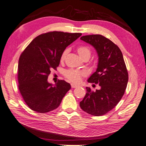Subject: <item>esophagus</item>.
Returning <instances> with one entry per match:
<instances>
[{
    "label": "esophagus",
    "mask_w": 146,
    "mask_h": 146,
    "mask_svg": "<svg viewBox=\"0 0 146 146\" xmlns=\"http://www.w3.org/2000/svg\"><path fill=\"white\" fill-rule=\"evenodd\" d=\"M71 88H76L77 86H78V85L74 84V83H71Z\"/></svg>",
    "instance_id": "34e87169"
}]
</instances>
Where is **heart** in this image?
Returning a JSON list of instances; mask_svg holds the SVG:
<instances>
[{
	"label": "heart",
	"instance_id": "heart-1",
	"mask_svg": "<svg viewBox=\"0 0 146 146\" xmlns=\"http://www.w3.org/2000/svg\"><path fill=\"white\" fill-rule=\"evenodd\" d=\"M77 52L80 56V57L84 59H88L91 56V49L88 46H80L77 48ZM68 52V49H65L62 52L60 60L63 61ZM63 75L68 80L74 83L80 82L82 79V77L85 75L84 71L75 69H69L63 71Z\"/></svg>",
	"mask_w": 146,
	"mask_h": 146
}]
</instances>
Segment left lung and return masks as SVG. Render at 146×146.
Instances as JSON below:
<instances>
[{"label": "left lung", "mask_w": 146, "mask_h": 146, "mask_svg": "<svg viewBox=\"0 0 146 146\" xmlns=\"http://www.w3.org/2000/svg\"><path fill=\"white\" fill-rule=\"evenodd\" d=\"M80 39L94 46L98 56L97 69L88 80L100 86L86 94L80 102L82 109L92 115L101 116L116 106L127 85L129 75L120 48L109 39L100 35L83 36Z\"/></svg>", "instance_id": "left-lung-1"}]
</instances>
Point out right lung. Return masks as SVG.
<instances>
[{"label": "right lung", "mask_w": 146, "mask_h": 146, "mask_svg": "<svg viewBox=\"0 0 146 146\" xmlns=\"http://www.w3.org/2000/svg\"><path fill=\"white\" fill-rule=\"evenodd\" d=\"M82 33L52 31L34 39L22 52L18 63V87L31 109L45 113L57 108L71 88L70 83L58 80L48 82L51 70L56 69L62 52Z\"/></svg>", "instance_id": "1"}]
</instances>
